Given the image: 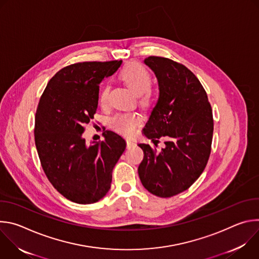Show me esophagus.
Returning a JSON list of instances; mask_svg holds the SVG:
<instances>
[{"instance_id":"1","label":"esophagus","mask_w":259,"mask_h":259,"mask_svg":"<svg viewBox=\"0 0 259 259\" xmlns=\"http://www.w3.org/2000/svg\"><path fill=\"white\" fill-rule=\"evenodd\" d=\"M126 142H127V146L128 147H131L134 145V141L131 140V139H126Z\"/></svg>"}]
</instances>
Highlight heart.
Instances as JSON below:
<instances>
[{
    "instance_id": "1",
    "label": "heart",
    "mask_w": 259,
    "mask_h": 259,
    "mask_svg": "<svg viewBox=\"0 0 259 259\" xmlns=\"http://www.w3.org/2000/svg\"><path fill=\"white\" fill-rule=\"evenodd\" d=\"M120 80L127 85L135 94L138 95L141 102L150 101L152 97L151 86L152 76L142 64L136 62H130L122 67L119 73ZM109 84L103 83L99 89L98 100L101 105H105L108 100ZM141 122V117L136 113H122L117 114L109 121V126L115 131L124 134L131 135L135 132L136 128Z\"/></svg>"
}]
</instances>
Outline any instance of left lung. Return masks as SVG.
<instances>
[{
	"label": "left lung",
	"mask_w": 259,
	"mask_h": 259,
	"mask_svg": "<svg viewBox=\"0 0 259 259\" xmlns=\"http://www.w3.org/2000/svg\"><path fill=\"white\" fill-rule=\"evenodd\" d=\"M158 79L160 95L143 128L156 146L138 143L144 158L138 167L142 186L170 198L188 190L204 171L211 153L213 115L207 93L187 66L172 59H144ZM166 137L161 151L154 142Z\"/></svg>",
	"instance_id": "8db88e82"
}]
</instances>
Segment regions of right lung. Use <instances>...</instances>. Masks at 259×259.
Instances as JSON below:
<instances>
[{
  "label": "right lung",
  "instance_id": "right-lung-1",
  "mask_svg": "<svg viewBox=\"0 0 259 259\" xmlns=\"http://www.w3.org/2000/svg\"><path fill=\"white\" fill-rule=\"evenodd\" d=\"M122 60L85 61L57 71L36 107L34 142L42 168L67 200L92 204L110 189L115 165L126 149L119 134L106 130L101 142L86 143L85 126L94 119L99 84Z\"/></svg>",
  "mask_w": 259,
  "mask_h": 259
}]
</instances>
